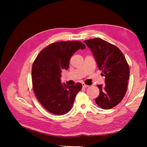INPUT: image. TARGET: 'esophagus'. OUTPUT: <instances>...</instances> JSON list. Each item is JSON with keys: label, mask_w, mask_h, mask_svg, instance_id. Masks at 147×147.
Returning a JSON list of instances; mask_svg holds the SVG:
<instances>
[{"label": "esophagus", "mask_w": 147, "mask_h": 147, "mask_svg": "<svg viewBox=\"0 0 147 147\" xmlns=\"http://www.w3.org/2000/svg\"><path fill=\"white\" fill-rule=\"evenodd\" d=\"M82 85H83V88H88V87L89 86L88 85H87V84H84V83H82Z\"/></svg>", "instance_id": "34e87169"}]
</instances>
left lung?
<instances>
[{
	"mask_svg": "<svg viewBox=\"0 0 147 147\" xmlns=\"http://www.w3.org/2000/svg\"><path fill=\"white\" fill-rule=\"evenodd\" d=\"M98 69L105 77L104 84H98L99 96L96 104L103 109H110L122 100L127 91L129 67L123 53L115 45L101 38L86 40Z\"/></svg>",
	"mask_w": 147,
	"mask_h": 147,
	"instance_id": "left-lung-1",
	"label": "left lung"
}]
</instances>
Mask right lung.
<instances>
[{"mask_svg":"<svg viewBox=\"0 0 147 147\" xmlns=\"http://www.w3.org/2000/svg\"><path fill=\"white\" fill-rule=\"evenodd\" d=\"M85 48L80 41L53 43L43 49L35 59L32 68L33 90L40 103L50 113L64 115L72 109L82 84H62L61 73L69 68L74 53Z\"/></svg>","mask_w":147,"mask_h":147,"instance_id":"1","label":"right lung"}]
</instances>
